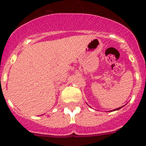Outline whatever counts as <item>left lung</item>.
Listing matches in <instances>:
<instances>
[{"label": "left lung", "mask_w": 146, "mask_h": 146, "mask_svg": "<svg viewBox=\"0 0 146 146\" xmlns=\"http://www.w3.org/2000/svg\"><path fill=\"white\" fill-rule=\"evenodd\" d=\"M122 108V107H121V108H117V109H115V110H119L120 108Z\"/></svg>", "instance_id": "left-lung-1"}]
</instances>
